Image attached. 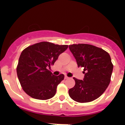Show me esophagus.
<instances>
[{
    "mask_svg": "<svg viewBox=\"0 0 125 125\" xmlns=\"http://www.w3.org/2000/svg\"><path fill=\"white\" fill-rule=\"evenodd\" d=\"M64 78H65V79H68V78H68V76H65V77H64Z\"/></svg>",
    "mask_w": 125,
    "mask_h": 125,
    "instance_id": "1",
    "label": "esophagus"
}]
</instances>
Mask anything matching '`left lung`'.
<instances>
[{
  "mask_svg": "<svg viewBox=\"0 0 125 125\" xmlns=\"http://www.w3.org/2000/svg\"><path fill=\"white\" fill-rule=\"evenodd\" d=\"M69 49L78 67L84 68L83 80L74 78L75 86L69 90L72 99L88 102L102 95L110 84L113 70L110 55L104 50L89 44H73Z\"/></svg>",
  "mask_w": 125,
  "mask_h": 125,
  "instance_id": "left-lung-1",
  "label": "left lung"
}]
</instances>
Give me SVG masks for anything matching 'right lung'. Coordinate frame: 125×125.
<instances>
[{"mask_svg": "<svg viewBox=\"0 0 125 125\" xmlns=\"http://www.w3.org/2000/svg\"><path fill=\"white\" fill-rule=\"evenodd\" d=\"M66 45L40 42L27 47L19 57L17 73L23 90L38 100L53 97L63 74L54 76L47 68L53 65L61 53L68 49Z\"/></svg>", "mask_w": 125, "mask_h": 125, "instance_id": "obj_1", "label": "right lung"}]
</instances>
